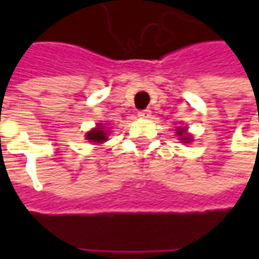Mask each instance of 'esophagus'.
Here are the masks:
<instances>
[{
    "label": "esophagus",
    "mask_w": 259,
    "mask_h": 259,
    "mask_svg": "<svg viewBox=\"0 0 259 259\" xmlns=\"http://www.w3.org/2000/svg\"><path fill=\"white\" fill-rule=\"evenodd\" d=\"M138 116H140V118H144V119L150 118V116H151V109H144V111H140V112H138Z\"/></svg>",
    "instance_id": "esophagus-1"
}]
</instances>
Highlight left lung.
<instances>
[{
    "mask_svg": "<svg viewBox=\"0 0 259 259\" xmlns=\"http://www.w3.org/2000/svg\"><path fill=\"white\" fill-rule=\"evenodd\" d=\"M176 131H177L176 134H177L179 140H180L182 143H192V141H193V138H192V137L189 135V133H187V128H186V126H183V128L179 126Z\"/></svg>",
    "mask_w": 259,
    "mask_h": 259,
    "instance_id": "obj_1",
    "label": "left lung"
}]
</instances>
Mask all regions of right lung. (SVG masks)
<instances>
[{
  "label": "right lung",
  "mask_w": 259,
  "mask_h": 259,
  "mask_svg": "<svg viewBox=\"0 0 259 259\" xmlns=\"http://www.w3.org/2000/svg\"><path fill=\"white\" fill-rule=\"evenodd\" d=\"M86 140H89L91 143H96V144L105 143L108 140V131H105L104 125L98 124L96 128H94L92 131H89L86 134Z\"/></svg>",
  "instance_id": "1"
}]
</instances>
